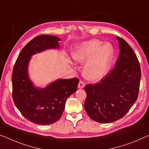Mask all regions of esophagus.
I'll list each match as a JSON object with an SVG mask.
<instances>
[{
    "mask_svg": "<svg viewBox=\"0 0 149 149\" xmlns=\"http://www.w3.org/2000/svg\"><path fill=\"white\" fill-rule=\"evenodd\" d=\"M84 82L82 81H80L79 82V84H78V88H82L83 87H84Z\"/></svg>",
    "mask_w": 149,
    "mask_h": 149,
    "instance_id": "34e87169",
    "label": "esophagus"
}]
</instances>
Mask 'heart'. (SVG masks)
Returning a JSON list of instances; mask_svg holds the SVG:
<instances>
[{"label": "heart", "mask_w": 149, "mask_h": 149, "mask_svg": "<svg viewBox=\"0 0 149 149\" xmlns=\"http://www.w3.org/2000/svg\"><path fill=\"white\" fill-rule=\"evenodd\" d=\"M72 58L79 63H85L84 75L90 81H98L109 71L114 56L111 43L91 39L78 45L72 52Z\"/></svg>", "instance_id": "b5f03b06"}]
</instances>
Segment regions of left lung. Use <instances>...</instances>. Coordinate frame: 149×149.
I'll use <instances>...</instances> for the list:
<instances>
[{"mask_svg": "<svg viewBox=\"0 0 149 149\" xmlns=\"http://www.w3.org/2000/svg\"><path fill=\"white\" fill-rule=\"evenodd\" d=\"M120 52L115 67L99 82L85 86L84 107L91 119L100 123L123 118L138 98L141 71L136 54L126 41L116 36Z\"/></svg>", "mask_w": 149, "mask_h": 149, "instance_id": "obj_1", "label": "left lung"}]
</instances>
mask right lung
I'll return each instance as SVG.
<instances>
[{"label":"right lung","mask_w":149,"mask_h":149,"mask_svg":"<svg viewBox=\"0 0 149 149\" xmlns=\"http://www.w3.org/2000/svg\"><path fill=\"white\" fill-rule=\"evenodd\" d=\"M61 38L52 35L38 36L22 49L12 74L14 102L25 118L38 125H47L61 117L66 100L77 91V78L58 79L45 88H36L29 79L31 56L47 49H58Z\"/></svg>","instance_id":"right-lung-1"}]
</instances>
